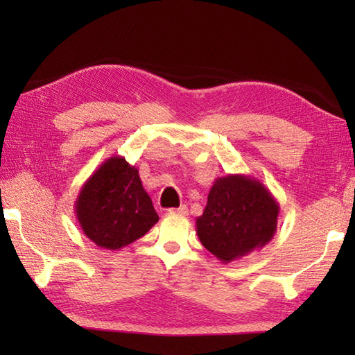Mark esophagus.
Listing matches in <instances>:
<instances>
[{"mask_svg":"<svg viewBox=\"0 0 355 355\" xmlns=\"http://www.w3.org/2000/svg\"><path fill=\"white\" fill-rule=\"evenodd\" d=\"M169 214H178V215H186L187 214V206H180L177 209H169Z\"/></svg>","mask_w":355,"mask_h":355,"instance_id":"1","label":"esophagus"}]
</instances>
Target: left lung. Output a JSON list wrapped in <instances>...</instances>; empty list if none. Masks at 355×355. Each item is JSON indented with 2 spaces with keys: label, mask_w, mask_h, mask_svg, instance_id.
Here are the masks:
<instances>
[{
  "label": "left lung",
  "mask_w": 355,
  "mask_h": 355,
  "mask_svg": "<svg viewBox=\"0 0 355 355\" xmlns=\"http://www.w3.org/2000/svg\"><path fill=\"white\" fill-rule=\"evenodd\" d=\"M277 216L279 202L258 178L229 173L215 180L195 224L201 244L229 263L270 243Z\"/></svg>",
  "instance_id": "1"
}]
</instances>
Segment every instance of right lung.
Wrapping results in <instances>:
<instances>
[{
  "instance_id": "obj_1",
  "label": "right lung",
  "mask_w": 355,
  "mask_h": 355,
  "mask_svg": "<svg viewBox=\"0 0 355 355\" xmlns=\"http://www.w3.org/2000/svg\"><path fill=\"white\" fill-rule=\"evenodd\" d=\"M74 212L84 235L107 250L134 243L158 221L139 169L120 155L107 158L89 175L74 201Z\"/></svg>"
}]
</instances>
